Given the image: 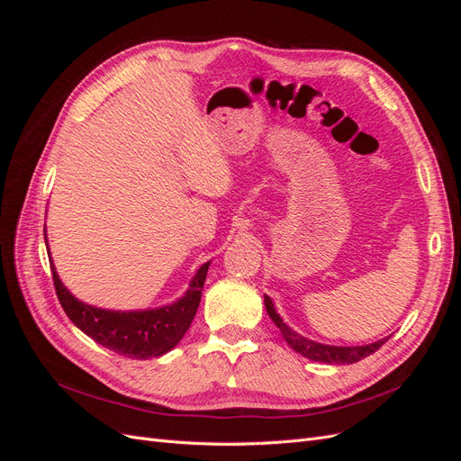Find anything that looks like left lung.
Returning a JSON list of instances; mask_svg holds the SVG:
<instances>
[{
    "instance_id": "obj_1",
    "label": "left lung",
    "mask_w": 461,
    "mask_h": 461,
    "mask_svg": "<svg viewBox=\"0 0 461 461\" xmlns=\"http://www.w3.org/2000/svg\"><path fill=\"white\" fill-rule=\"evenodd\" d=\"M265 310H267L269 317L273 319V323L281 329L285 340L288 342V346L292 350L302 354L303 357L313 359V361H323V364H334V366H342V364H356V361L364 359L367 356H371L373 352L379 350V348L386 342V339L376 340L373 344H366V346H329V344H319L313 340L303 339L302 334H298L296 330H292L290 327H286L283 323L281 315L276 313L275 305L271 302L269 296H265Z\"/></svg>"
}]
</instances>
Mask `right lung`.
Here are the masks:
<instances>
[{"label": "right lung", "instance_id": "obj_1", "mask_svg": "<svg viewBox=\"0 0 461 461\" xmlns=\"http://www.w3.org/2000/svg\"><path fill=\"white\" fill-rule=\"evenodd\" d=\"M48 246V240H46ZM51 265L53 285L61 308L67 317L97 344L105 346L107 350L132 359L159 357L180 342L188 330L194 315L198 312L202 300V288L209 269V261L198 269L192 278L186 294L171 305H163L158 310L140 312H113L100 310L77 300L59 281L58 271Z\"/></svg>", "mask_w": 461, "mask_h": 461}]
</instances>
